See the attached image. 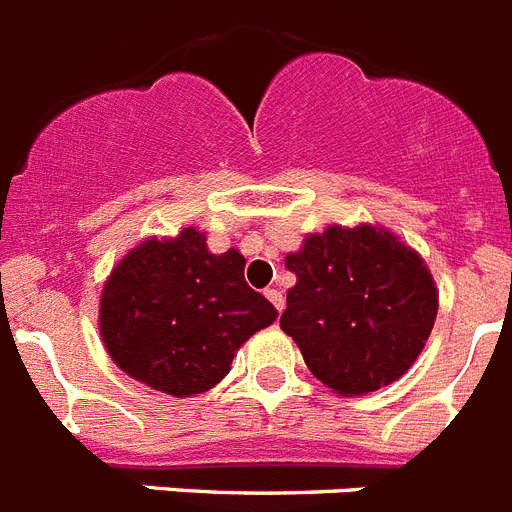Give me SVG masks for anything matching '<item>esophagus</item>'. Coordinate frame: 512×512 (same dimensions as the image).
<instances>
[{"label":"esophagus","instance_id":"1","mask_svg":"<svg viewBox=\"0 0 512 512\" xmlns=\"http://www.w3.org/2000/svg\"><path fill=\"white\" fill-rule=\"evenodd\" d=\"M265 296H268L270 304H273L275 309H278V314H281L283 306H286V299H283V293L278 291V288H268V291H265Z\"/></svg>","mask_w":512,"mask_h":512}]
</instances>
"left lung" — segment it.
I'll return each mask as SVG.
<instances>
[{
    "label": "left lung",
    "mask_w": 512,
    "mask_h": 512,
    "mask_svg": "<svg viewBox=\"0 0 512 512\" xmlns=\"http://www.w3.org/2000/svg\"><path fill=\"white\" fill-rule=\"evenodd\" d=\"M296 286L281 330L309 371L337 394H368L397 381L428 342L438 291L425 262L376 226H330L286 257Z\"/></svg>",
    "instance_id": "left-lung-1"
}]
</instances>
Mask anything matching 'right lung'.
I'll list each match as a JSON object with an SVG mask.
<instances>
[{"label":"right lung","instance_id":"add662e5","mask_svg":"<svg viewBox=\"0 0 512 512\" xmlns=\"http://www.w3.org/2000/svg\"><path fill=\"white\" fill-rule=\"evenodd\" d=\"M275 306L244 281L237 250L211 255L201 231L146 239L105 283L100 332L128 376L172 397L213 389Z\"/></svg>","mask_w":512,"mask_h":512}]
</instances>
